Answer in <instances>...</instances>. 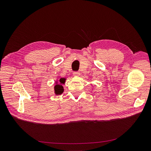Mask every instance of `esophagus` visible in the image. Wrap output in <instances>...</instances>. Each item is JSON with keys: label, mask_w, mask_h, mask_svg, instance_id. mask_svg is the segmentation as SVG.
<instances>
[{"label": "esophagus", "mask_w": 151, "mask_h": 151, "mask_svg": "<svg viewBox=\"0 0 151 151\" xmlns=\"http://www.w3.org/2000/svg\"><path fill=\"white\" fill-rule=\"evenodd\" d=\"M73 75H74V76H80V72H78V71L74 72V73H73Z\"/></svg>", "instance_id": "esophagus-1"}]
</instances>
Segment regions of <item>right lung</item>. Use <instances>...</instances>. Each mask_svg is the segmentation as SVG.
I'll return each mask as SVG.
<instances>
[{
    "instance_id": "add662e5",
    "label": "right lung",
    "mask_w": 151,
    "mask_h": 151,
    "mask_svg": "<svg viewBox=\"0 0 151 151\" xmlns=\"http://www.w3.org/2000/svg\"><path fill=\"white\" fill-rule=\"evenodd\" d=\"M65 79L61 78L58 81V83L56 82V85L55 86V93L56 94H61L63 92V88L62 84H64Z\"/></svg>"
}]
</instances>
